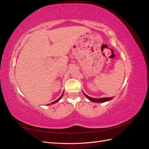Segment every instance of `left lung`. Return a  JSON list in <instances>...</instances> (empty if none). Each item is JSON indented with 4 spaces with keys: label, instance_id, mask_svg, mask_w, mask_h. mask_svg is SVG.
<instances>
[{
    "label": "left lung",
    "instance_id": "1",
    "mask_svg": "<svg viewBox=\"0 0 149 149\" xmlns=\"http://www.w3.org/2000/svg\"><path fill=\"white\" fill-rule=\"evenodd\" d=\"M83 93L84 94V96L86 97L89 101H91L94 102H107V101H109L112 100V99H113V97H102V98H93V97H89L88 95H86V94L83 91Z\"/></svg>",
    "mask_w": 149,
    "mask_h": 149
}]
</instances>
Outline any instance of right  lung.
<instances>
[{
	"mask_svg": "<svg viewBox=\"0 0 149 149\" xmlns=\"http://www.w3.org/2000/svg\"><path fill=\"white\" fill-rule=\"evenodd\" d=\"M63 94H64V91H63V94H61V96L59 98H58L57 100H56V101H53V102H52V104H55V103H56V102H57L61 100V97H62L63 95ZM47 105H50V104H48Z\"/></svg>",
	"mask_w": 149,
	"mask_h": 149,
	"instance_id": "right-lung-1",
	"label": "right lung"
}]
</instances>
